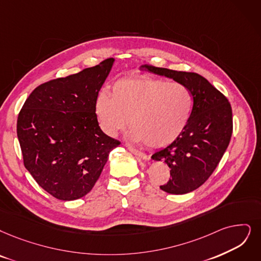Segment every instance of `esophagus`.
I'll use <instances>...</instances> for the list:
<instances>
[{
    "label": "esophagus",
    "instance_id": "1",
    "mask_svg": "<svg viewBox=\"0 0 261 261\" xmlns=\"http://www.w3.org/2000/svg\"><path fill=\"white\" fill-rule=\"evenodd\" d=\"M127 149H128L133 154L137 155L138 158H140V159H142V160H145V159L148 158V155H147V154L143 153V152H141V151H139V150H137V149H135V148H133V147H130V145H127Z\"/></svg>",
    "mask_w": 261,
    "mask_h": 261
}]
</instances>
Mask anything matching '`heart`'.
Wrapping results in <instances>:
<instances>
[{"instance_id":"heart-1","label":"heart","mask_w":261,"mask_h":261,"mask_svg":"<svg viewBox=\"0 0 261 261\" xmlns=\"http://www.w3.org/2000/svg\"><path fill=\"white\" fill-rule=\"evenodd\" d=\"M193 109L190 89L181 82H167L148 76L123 78L110 95H98L95 114L101 130L110 137L130 125L129 137L150 148H162L178 138Z\"/></svg>"}]
</instances>
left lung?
<instances>
[{
  "label": "left lung",
  "mask_w": 261,
  "mask_h": 261,
  "mask_svg": "<svg viewBox=\"0 0 261 261\" xmlns=\"http://www.w3.org/2000/svg\"><path fill=\"white\" fill-rule=\"evenodd\" d=\"M154 74L172 78L190 89L193 109L185 129L152 159L170 168L169 181L161 190L183 195L201 186L213 173L232 135V110L227 97L196 72L143 65Z\"/></svg>",
  "instance_id": "left-lung-1"
}]
</instances>
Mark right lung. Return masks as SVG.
I'll use <instances>...</instances> for the list:
<instances>
[{
  "label": "right lung",
  "instance_id": "obj_1",
  "mask_svg": "<svg viewBox=\"0 0 261 261\" xmlns=\"http://www.w3.org/2000/svg\"><path fill=\"white\" fill-rule=\"evenodd\" d=\"M113 59L38 86L18 114L17 136L24 167L37 184L60 200L92 189L120 141L103 133L95 101Z\"/></svg>",
  "mask_w": 261,
  "mask_h": 261
}]
</instances>
